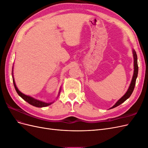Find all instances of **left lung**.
<instances>
[{"label":"left lung","mask_w":148,"mask_h":148,"mask_svg":"<svg viewBox=\"0 0 148 148\" xmlns=\"http://www.w3.org/2000/svg\"><path fill=\"white\" fill-rule=\"evenodd\" d=\"M132 51H133V59H134V63H133L134 71H133V75L132 77V82L130 83V84L129 88L126 93H125L119 100H118V101L116 102L112 107H110L109 109H113L114 107L119 106L121 104H122V103L126 101L127 99H128V98L132 95V94L134 90V88H135L136 80V78L138 77V60H137L138 59H137V55H136V51L134 50V49H133Z\"/></svg>","instance_id":"8db88e82"}]
</instances>
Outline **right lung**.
I'll list each match as a JSON object with an SVG mask.
<instances>
[{
	"label": "right lung",
	"mask_w": 148,
	"mask_h": 148,
	"mask_svg": "<svg viewBox=\"0 0 148 148\" xmlns=\"http://www.w3.org/2000/svg\"><path fill=\"white\" fill-rule=\"evenodd\" d=\"M13 66L12 67V78H13V85H14V87L15 88V90L17 92L18 95L22 99H24L25 101L27 102L28 103H29V104L32 105L33 106H35L36 107H46V106H48L49 105L52 104V103H53L54 102H45L44 101H40V100H38V99H34V97H31L30 96H28V95H25V94L22 93L20 91H19V89H18V88L16 87V85L15 84V79H14V77H13ZM60 90H61V87L59 89V94H58V96L57 97H59V96L60 95Z\"/></svg>",
	"instance_id": "add662e5"
}]
</instances>
